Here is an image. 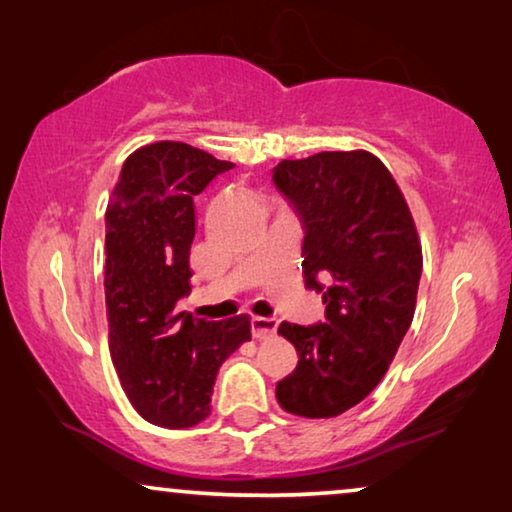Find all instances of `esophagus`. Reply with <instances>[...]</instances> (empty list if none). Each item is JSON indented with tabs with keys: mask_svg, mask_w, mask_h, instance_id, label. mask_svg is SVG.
Here are the masks:
<instances>
[{
	"mask_svg": "<svg viewBox=\"0 0 512 512\" xmlns=\"http://www.w3.org/2000/svg\"><path fill=\"white\" fill-rule=\"evenodd\" d=\"M250 328H253L255 339H269L273 337L275 328H278V321L266 319V316H253V319H250Z\"/></svg>",
	"mask_w": 512,
	"mask_h": 512,
	"instance_id": "obj_1",
	"label": "esophagus"
}]
</instances>
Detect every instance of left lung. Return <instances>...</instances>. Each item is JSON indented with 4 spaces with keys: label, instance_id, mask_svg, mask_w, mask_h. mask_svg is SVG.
Listing matches in <instances>:
<instances>
[{
    "label": "left lung",
    "instance_id": "obj_1",
    "mask_svg": "<svg viewBox=\"0 0 512 512\" xmlns=\"http://www.w3.org/2000/svg\"><path fill=\"white\" fill-rule=\"evenodd\" d=\"M273 182L303 223L305 287L326 305L323 323H280L298 364L275 396L291 415L337 417L383 380L410 328L421 278L417 227L371 152L285 159Z\"/></svg>",
    "mask_w": 512,
    "mask_h": 512
}]
</instances>
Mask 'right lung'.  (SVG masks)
I'll return each instance as SVG.
<instances>
[{
	"mask_svg": "<svg viewBox=\"0 0 512 512\" xmlns=\"http://www.w3.org/2000/svg\"><path fill=\"white\" fill-rule=\"evenodd\" d=\"M230 168L193 145L150 143L127 157L104 214L111 362L129 403L154 426L200 424L218 367L250 339L246 314L205 321L177 310L191 291L193 196Z\"/></svg>",
	"mask_w": 512,
	"mask_h": 512,
	"instance_id": "right-lung-1",
	"label": "right lung"
}]
</instances>
